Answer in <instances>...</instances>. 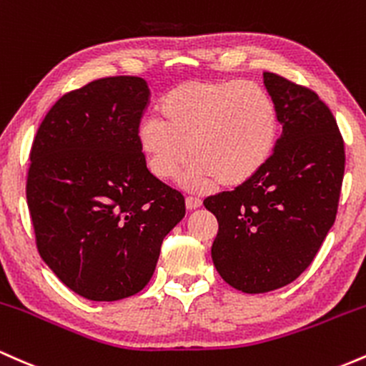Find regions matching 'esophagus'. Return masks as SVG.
<instances>
[{
	"label": "esophagus",
	"instance_id": "obj_1",
	"mask_svg": "<svg viewBox=\"0 0 366 366\" xmlns=\"http://www.w3.org/2000/svg\"><path fill=\"white\" fill-rule=\"evenodd\" d=\"M184 202H187L188 211H194V209H199L200 205H202V200L197 199V197H187V199H184Z\"/></svg>",
	"mask_w": 366,
	"mask_h": 366
}]
</instances>
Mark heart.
<instances>
[{"mask_svg":"<svg viewBox=\"0 0 366 366\" xmlns=\"http://www.w3.org/2000/svg\"><path fill=\"white\" fill-rule=\"evenodd\" d=\"M159 119L138 124V149L149 171L169 182L182 176L192 192L216 182L233 188L247 183L272 157L278 137L274 102L261 86L240 81H187L169 89L159 104Z\"/></svg>","mask_w":366,"mask_h":366,"instance_id":"1","label":"heart"}]
</instances>
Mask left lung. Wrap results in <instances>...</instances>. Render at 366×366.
Listing matches in <instances>:
<instances>
[{
  "label": "left lung",
  "instance_id": "1",
  "mask_svg": "<svg viewBox=\"0 0 366 366\" xmlns=\"http://www.w3.org/2000/svg\"><path fill=\"white\" fill-rule=\"evenodd\" d=\"M262 77L282 124L273 155L247 183L204 200L219 224L212 262L245 294L289 285L313 262L334 227L346 164L318 94L273 72Z\"/></svg>",
  "mask_w": 366,
  "mask_h": 366
}]
</instances>
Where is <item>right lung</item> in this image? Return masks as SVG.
I'll use <instances>...</instances> for the list:
<instances>
[{
    "mask_svg": "<svg viewBox=\"0 0 366 366\" xmlns=\"http://www.w3.org/2000/svg\"><path fill=\"white\" fill-rule=\"evenodd\" d=\"M149 97L142 77L92 81L51 107L32 143L26 194L39 256L89 301L138 294L184 216V197L138 149Z\"/></svg>",
    "mask_w": 366,
    "mask_h": 366,
    "instance_id": "add662e5",
    "label": "right lung"
}]
</instances>
